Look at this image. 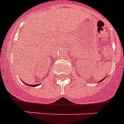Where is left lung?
<instances>
[{"label": "left lung", "mask_w": 124, "mask_h": 124, "mask_svg": "<svg viewBox=\"0 0 124 124\" xmlns=\"http://www.w3.org/2000/svg\"><path fill=\"white\" fill-rule=\"evenodd\" d=\"M105 78H103V79H101V81H99V82H101V81H103V80H104V79H105Z\"/></svg>", "instance_id": "1"}]
</instances>
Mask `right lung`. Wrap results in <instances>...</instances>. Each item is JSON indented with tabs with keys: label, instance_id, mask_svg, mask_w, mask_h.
<instances>
[{
	"label": "right lung",
	"instance_id": "add662e5",
	"mask_svg": "<svg viewBox=\"0 0 124 124\" xmlns=\"http://www.w3.org/2000/svg\"><path fill=\"white\" fill-rule=\"evenodd\" d=\"M23 83H25V84H26V85H27V86H38V85H39V84H38V85H29V84H27V83H25L24 81H23Z\"/></svg>",
	"mask_w": 124,
	"mask_h": 124
}]
</instances>
